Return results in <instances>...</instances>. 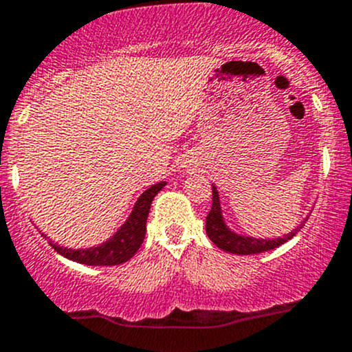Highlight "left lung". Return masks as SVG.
<instances>
[{"mask_svg": "<svg viewBox=\"0 0 352 352\" xmlns=\"http://www.w3.org/2000/svg\"><path fill=\"white\" fill-rule=\"evenodd\" d=\"M307 219L308 216L293 230V232H289L287 235L278 236V239H255V236L236 233L230 228L225 216H223L221 199H219L218 189H216V186L212 184V206L208 218H206V233H208L209 240H211L216 247L221 248V250L230 252V254L235 255H252L272 250V248L286 243L287 240L293 239V236L303 228Z\"/></svg>", "mask_w": 352, "mask_h": 352, "instance_id": "left-lung-1", "label": "left lung"}]
</instances>
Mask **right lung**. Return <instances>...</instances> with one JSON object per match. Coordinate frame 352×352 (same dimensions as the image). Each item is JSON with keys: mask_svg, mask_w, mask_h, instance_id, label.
<instances>
[{"mask_svg": "<svg viewBox=\"0 0 352 352\" xmlns=\"http://www.w3.org/2000/svg\"><path fill=\"white\" fill-rule=\"evenodd\" d=\"M166 186V182L153 184L148 187L134 204L133 211L127 216L126 221L117 228V232L112 236H109L105 242L94 245L87 248H67L63 245L49 240V245L54 248L58 254L69 261L78 262L85 265H119L122 262H127L143 243L144 235H146V219L150 214L151 202L156 194ZM44 235V233H42ZM47 236V235H44Z\"/></svg>", "mask_w": 352, "mask_h": 352, "instance_id": "right-lung-1", "label": "right lung"}]
</instances>
